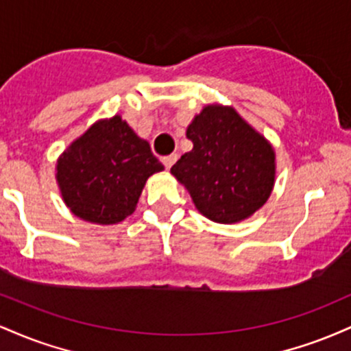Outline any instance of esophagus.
<instances>
[{
	"label": "esophagus",
	"mask_w": 351,
	"mask_h": 351,
	"mask_svg": "<svg viewBox=\"0 0 351 351\" xmlns=\"http://www.w3.org/2000/svg\"><path fill=\"white\" fill-rule=\"evenodd\" d=\"M176 158H178V155H170V156H165V158H162V163L165 165V168H167V170H170V168L173 167V163L176 162Z\"/></svg>",
	"instance_id": "1"
}]
</instances>
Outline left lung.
<instances>
[{
	"label": "left lung",
	"mask_w": 351,
	"mask_h": 351,
	"mask_svg": "<svg viewBox=\"0 0 351 351\" xmlns=\"http://www.w3.org/2000/svg\"><path fill=\"white\" fill-rule=\"evenodd\" d=\"M193 150L171 167L201 215L243 221L267 201L276 176L272 147L231 107L208 106L186 130Z\"/></svg>",
	"instance_id": "1"
}]
</instances>
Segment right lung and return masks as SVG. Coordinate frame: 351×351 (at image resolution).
Wrapping results in <instances>:
<instances>
[{"label":"right lung","mask_w":351,"mask_h":351,"mask_svg":"<svg viewBox=\"0 0 351 351\" xmlns=\"http://www.w3.org/2000/svg\"><path fill=\"white\" fill-rule=\"evenodd\" d=\"M162 170L147 140L117 115L95 123L64 152L58 181L75 216L114 224L134 213L145 181Z\"/></svg>","instance_id":"right-lung-1"}]
</instances>
